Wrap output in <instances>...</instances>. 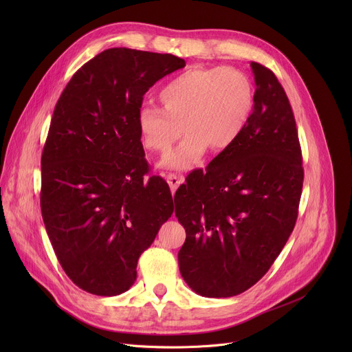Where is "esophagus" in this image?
<instances>
[{"label":"esophagus","instance_id":"1","mask_svg":"<svg viewBox=\"0 0 352 352\" xmlns=\"http://www.w3.org/2000/svg\"><path fill=\"white\" fill-rule=\"evenodd\" d=\"M166 178V182L170 184V188H171V191L173 192H175L177 191V188L179 187V184L182 182V178L179 177V175H177V174H173V173H170L168 175L165 177Z\"/></svg>","mask_w":352,"mask_h":352}]
</instances>
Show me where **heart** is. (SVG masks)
Wrapping results in <instances>:
<instances>
[{
    "label": "heart",
    "instance_id": "obj_1",
    "mask_svg": "<svg viewBox=\"0 0 352 352\" xmlns=\"http://www.w3.org/2000/svg\"><path fill=\"white\" fill-rule=\"evenodd\" d=\"M162 107L144 104L137 113L142 145L165 154L186 133L161 166L188 170L207 151L224 153L239 140L254 109L255 91L245 72L232 67H195L158 92Z\"/></svg>",
    "mask_w": 352,
    "mask_h": 352
}]
</instances>
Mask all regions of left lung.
I'll list each match as a JSON object with an SVG mask.
<instances>
[{
	"label": "left lung",
	"mask_w": 352,
	"mask_h": 352,
	"mask_svg": "<svg viewBox=\"0 0 352 352\" xmlns=\"http://www.w3.org/2000/svg\"><path fill=\"white\" fill-rule=\"evenodd\" d=\"M251 68L255 102L244 133L174 197L187 232L179 272L208 298L234 297L260 281L298 217L304 170L292 108L271 69Z\"/></svg>",
	"instance_id": "1"
}]
</instances>
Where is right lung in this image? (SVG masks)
Listing matches in <instances>:
<instances>
[{
	"mask_svg": "<svg viewBox=\"0 0 352 352\" xmlns=\"http://www.w3.org/2000/svg\"><path fill=\"white\" fill-rule=\"evenodd\" d=\"M186 67L173 54L109 48L74 74L41 157V212L54 252L81 289L113 297L137 280L140 255L174 212L150 171L137 113L158 80Z\"/></svg>",
	"mask_w": 352,
	"mask_h": 352,
	"instance_id": "right-lung-1",
	"label": "right lung"
}]
</instances>
